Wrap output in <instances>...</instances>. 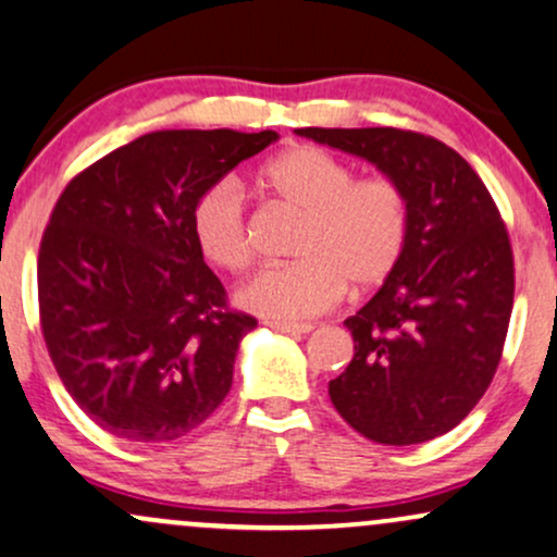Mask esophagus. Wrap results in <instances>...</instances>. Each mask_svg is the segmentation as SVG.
<instances>
[{"label": "esophagus", "instance_id": "obj_1", "mask_svg": "<svg viewBox=\"0 0 557 557\" xmlns=\"http://www.w3.org/2000/svg\"><path fill=\"white\" fill-rule=\"evenodd\" d=\"M267 326H272L274 332L293 334V337H300V334H308L313 330L311 324H296V321H267Z\"/></svg>", "mask_w": 557, "mask_h": 557}]
</instances>
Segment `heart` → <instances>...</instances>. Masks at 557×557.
Segmentation results:
<instances>
[{"label": "heart", "mask_w": 557, "mask_h": 557, "mask_svg": "<svg viewBox=\"0 0 557 557\" xmlns=\"http://www.w3.org/2000/svg\"><path fill=\"white\" fill-rule=\"evenodd\" d=\"M261 186L306 214L287 264L253 272L238 287L246 311L296 321L330 311L347 285L373 290L399 267L410 238V199L397 178H355L343 158L313 145L280 152L261 169ZM191 236L212 267L238 272L249 264V214L240 186L220 178L191 207Z\"/></svg>", "instance_id": "1"}]
</instances>
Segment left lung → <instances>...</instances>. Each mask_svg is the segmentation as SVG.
I'll list each match as a JSON object with an SVG mask.
<instances>
[{
	"label": "left lung",
	"mask_w": 557,
	"mask_h": 557,
	"mask_svg": "<svg viewBox=\"0 0 557 557\" xmlns=\"http://www.w3.org/2000/svg\"><path fill=\"white\" fill-rule=\"evenodd\" d=\"M397 178L410 199L399 267L345 326L350 366L334 410L366 438L423 444L457 428L487 392L513 308V251L491 191L457 150L418 132L296 129Z\"/></svg>",
	"instance_id": "obj_1"
}]
</instances>
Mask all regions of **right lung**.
Listing matches in <instances>:
<instances>
[{"mask_svg": "<svg viewBox=\"0 0 557 557\" xmlns=\"http://www.w3.org/2000/svg\"><path fill=\"white\" fill-rule=\"evenodd\" d=\"M274 139L143 134L77 173L53 207L38 251L41 332L70 397L116 438L176 441L231 392L257 319L227 308L194 244L191 207Z\"/></svg>", "mask_w": 557, "mask_h": 557, "instance_id": "1", "label": "right lung"}]
</instances>
